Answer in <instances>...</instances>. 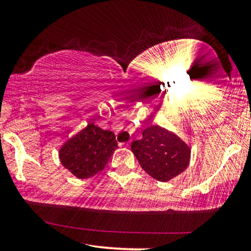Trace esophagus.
I'll return each mask as SVG.
<instances>
[{
	"label": "esophagus",
	"instance_id": "34e87169",
	"mask_svg": "<svg viewBox=\"0 0 251 251\" xmlns=\"http://www.w3.org/2000/svg\"><path fill=\"white\" fill-rule=\"evenodd\" d=\"M121 146H123V147H127V148H128V147H130V143H121Z\"/></svg>",
	"mask_w": 251,
	"mask_h": 251
}]
</instances>
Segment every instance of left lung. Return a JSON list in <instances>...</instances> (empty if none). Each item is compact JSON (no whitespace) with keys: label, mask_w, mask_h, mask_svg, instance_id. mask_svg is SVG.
I'll list each match as a JSON object with an SVG mask.
<instances>
[{"label":"left lung","mask_w":251,"mask_h":251,"mask_svg":"<svg viewBox=\"0 0 251 251\" xmlns=\"http://www.w3.org/2000/svg\"><path fill=\"white\" fill-rule=\"evenodd\" d=\"M131 149L141 168L161 182L183 173L191 158L189 147L178 136L158 125L143 130L142 138L133 141Z\"/></svg>","instance_id":"1"}]
</instances>
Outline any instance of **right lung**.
<instances>
[{"instance_id": "add662e5", "label": "right lung", "mask_w": 251, "mask_h": 251, "mask_svg": "<svg viewBox=\"0 0 251 251\" xmlns=\"http://www.w3.org/2000/svg\"><path fill=\"white\" fill-rule=\"evenodd\" d=\"M116 148L118 142L111 131L88 124L63 144L59 159L62 165L77 178H90L105 168Z\"/></svg>"}]
</instances>
